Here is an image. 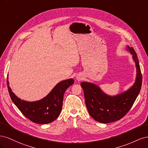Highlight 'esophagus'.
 <instances>
[{"instance_id":"34e87169","label":"esophagus","mask_w":148,"mask_h":148,"mask_svg":"<svg viewBox=\"0 0 148 148\" xmlns=\"http://www.w3.org/2000/svg\"><path fill=\"white\" fill-rule=\"evenodd\" d=\"M77 79H78V80H80V79H82L81 77H77Z\"/></svg>"}]
</instances>
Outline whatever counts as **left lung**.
<instances>
[{"label": "left lung", "mask_w": 148, "mask_h": 148, "mask_svg": "<svg viewBox=\"0 0 148 148\" xmlns=\"http://www.w3.org/2000/svg\"><path fill=\"white\" fill-rule=\"evenodd\" d=\"M136 66V79L133 86L127 91L114 97L106 95L95 84L82 82L84 100L89 114L97 122L107 123L123 117L130 110L140 92L142 74L136 52L128 46Z\"/></svg>", "instance_id": "left-lung-1"}]
</instances>
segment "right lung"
Instances as JSON below:
<instances>
[{"instance_id": "right-lung-1", "label": "right lung", "mask_w": 148, "mask_h": 148, "mask_svg": "<svg viewBox=\"0 0 148 148\" xmlns=\"http://www.w3.org/2000/svg\"><path fill=\"white\" fill-rule=\"evenodd\" d=\"M74 83L73 79L58 83L44 99L36 102H26L18 98L11 91L7 81L8 91L13 103L21 112L31 122L39 124L51 123L59 117L62 108L66 89Z\"/></svg>"}]
</instances>
